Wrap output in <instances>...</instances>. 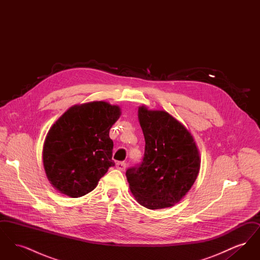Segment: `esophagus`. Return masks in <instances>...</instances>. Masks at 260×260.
I'll list each match as a JSON object with an SVG mask.
<instances>
[{
  "mask_svg": "<svg viewBox=\"0 0 260 260\" xmlns=\"http://www.w3.org/2000/svg\"><path fill=\"white\" fill-rule=\"evenodd\" d=\"M116 168H117L118 170H120V171H124L125 168H126V164H125L124 161H118V162L116 164Z\"/></svg>",
  "mask_w": 260,
  "mask_h": 260,
  "instance_id": "obj_1",
  "label": "esophagus"
}]
</instances>
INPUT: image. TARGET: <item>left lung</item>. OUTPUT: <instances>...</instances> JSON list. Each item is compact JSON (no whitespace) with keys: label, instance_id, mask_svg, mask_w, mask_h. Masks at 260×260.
Returning a JSON list of instances; mask_svg holds the SVG:
<instances>
[{"label":"left lung","instance_id":"obj_1","mask_svg":"<svg viewBox=\"0 0 260 260\" xmlns=\"http://www.w3.org/2000/svg\"><path fill=\"white\" fill-rule=\"evenodd\" d=\"M138 119L145 150L142 161L125 172L131 191L150 210L172 207L185 196L198 176V149L185 126L168 112L141 106Z\"/></svg>","mask_w":260,"mask_h":260}]
</instances>
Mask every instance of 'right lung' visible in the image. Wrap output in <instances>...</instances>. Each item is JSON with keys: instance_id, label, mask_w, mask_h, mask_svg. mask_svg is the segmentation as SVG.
Instances as JSON below:
<instances>
[{"instance_id": "obj_1", "label": "right lung", "mask_w": 260, "mask_h": 260, "mask_svg": "<svg viewBox=\"0 0 260 260\" xmlns=\"http://www.w3.org/2000/svg\"><path fill=\"white\" fill-rule=\"evenodd\" d=\"M120 115L119 106L94 101L71 107L51 126L43 161L56 190L72 198L82 197L115 166L109 131Z\"/></svg>"}]
</instances>
